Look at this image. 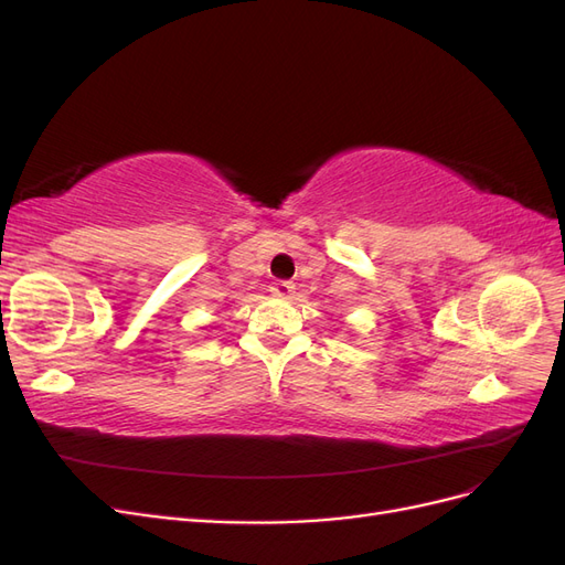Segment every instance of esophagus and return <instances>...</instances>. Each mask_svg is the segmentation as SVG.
I'll list each match as a JSON object with an SVG mask.
<instances>
[{
	"label": "esophagus",
	"instance_id": "esophagus-1",
	"mask_svg": "<svg viewBox=\"0 0 565 565\" xmlns=\"http://www.w3.org/2000/svg\"><path fill=\"white\" fill-rule=\"evenodd\" d=\"M270 295L276 297V299H289V297L295 295V282H289V280L273 282L270 285Z\"/></svg>",
	"mask_w": 565,
	"mask_h": 565
}]
</instances>
